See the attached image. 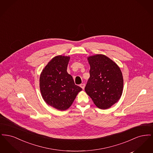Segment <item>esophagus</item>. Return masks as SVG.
<instances>
[{"label": "esophagus", "mask_w": 153, "mask_h": 153, "mask_svg": "<svg viewBox=\"0 0 153 153\" xmlns=\"http://www.w3.org/2000/svg\"><path fill=\"white\" fill-rule=\"evenodd\" d=\"M80 87L82 89H84V88H85V84H80Z\"/></svg>", "instance_id": "1"}]
</instances>
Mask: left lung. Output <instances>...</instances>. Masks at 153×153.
Instances as JSON below:
<instances>
[{
  "label": "left lung",
  "instance_id": "left-lung-1",
  "mask_svg": "<svg viewBox=\"0 0 153 153\" xmlns=\"http://www.w3.org/2000/svg\"><path fill=\"white\" fill-rule=\"evenodd\" d=\"M90 77L85 91L100 109L110 108L120 99L123 89V78L120 68L103 54L88 57Z\"/></svg>",
  "mask_w": 153,
  "mask_h": 153
}]
</instances>
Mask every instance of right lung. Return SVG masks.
<instances>
[{
    "label": "right lung",
    "mask_w": 153,
    "mask_h": 153,
    "mask_svg": "<svg viewBox=\"0 0 153 153\" xmlns=\"http://www.w3.org/2000/svg\"><path fill=\"white\" fill-rule=\"evenodd\" d=\"M69 59V56L54 57L44 68L39 77L40 91L45 102L60 111L68 109L82 91L66 71Z\"/></svg>",
    "instance_id": "add662e5"
}]
</instances>
